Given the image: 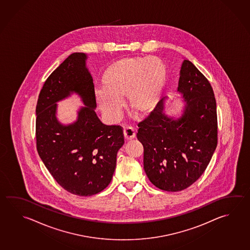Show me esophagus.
<instances>
[{"mask_svg":"<svg viewBox=\"0 0 250 250\" xmlns=\"http://www.w3.org/2000/svg\"><path fill=\"white\" fill-rule=\"evenodd\" d=\"M123 134H124V137H125L126 140H131L133 138H135V136H136V132L134 130V128L131 127H124Z\"/></svg>","mask_w":250,"mask_h":250,"instance_id":"esophagus-1","label":"esophagus"}]
</instances>
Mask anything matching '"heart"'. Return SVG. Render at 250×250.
<instances>
[{
	"label": "heart",
	"mask_w": 250,
	"mask_h": 250,
	"mask_svg": "<svg viewBox=\"0 0 250 250\" xmlns=\"http://www.w3.org/2000/svg\"><path fill=\"white\" fill-rule=\"evenodd\" d=\"M104 87L95 88L96 100L110 122L123 114V97L129 107L140 115L150 114L159 104L167 82L163 62L151 57H127L111 64L104 72Z\"/></svg>",
	"instance_id": "1"
}]
</instances>
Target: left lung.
Here are the masks:
<instances>
[{
  "instance_id": "1",
  "label": "left lung",
  "mask_w": 250,
  "mask_h": 250,
  "mask_svg": "<svg viewBox=\"0 0 250 250\" xmlns=\"http://www.w3.org/2000/svg\"><path fill=\"white\" fill-rule=\"evenodd\" d=\"M178 91L185 107L182 116L165 113L160 100L138 124L144 146V168L150 182L165 191L183 190L205 172L218 145L217 105L207 78L188 60L180 71Z\"/></svg>"
}]
</instances>
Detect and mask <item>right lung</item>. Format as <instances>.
I'll return each mask as SVG.
<instances>
[{"label":"right lung","mask_w":250,"mask_h":250,"mask_svg":"<svg viewBox=\"0 0 250 250\" xmlns=\"http://www.w3.org/2000/svg\"><path fill=\"white\" fill-rule=\"evenodd\" d=\"M87 55H69L45 80L36 106V144L41 160L60 186L74 195L100 193L112 181L124 144L123 127L104 125L96 114L94 84ZM77 93L86 105L77 121L63 125L56 103Z\"/></svg>","instance_id":"right-lung-1"}]
</instances>
